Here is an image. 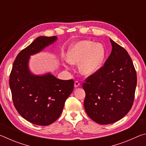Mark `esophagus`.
<instances>
[{"mask_svg": "<svg viewBox=\"0 0 146 146\" xmlns=\"http://www.w3.org/2000/svg\"><path fill=\"white\" fill-rule=\"evenodd\" d=\"M80 83H79L78 81H75V84H74V86H75V88H78L80 86Z\"/></svg>", "mask_w": 146, "mask_h": 146, "instance_id": "1", "label": "esophagus"}]
</instances>
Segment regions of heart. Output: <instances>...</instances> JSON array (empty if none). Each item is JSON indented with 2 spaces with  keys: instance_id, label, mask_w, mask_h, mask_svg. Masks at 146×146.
Returning a JSON list of instances; mask_svg holds the SVG:
<instances>
[{
  "instance_id": "1",
  "label": "heart",
  "mask_w": 146,
  "mask_h": 146,
  "mask_svg": "<svg viewBox=\"0 0 146 146\" xmlns=\"http://www.w3.org/2000/svg\"><path fill=\"white\" fill-rule=\"evenodd\" d=\"M105 56L103 46L90 40L78 42L70 47L67 54L68 62L79 64L83 75H91L99 70Z\"/></svg>"
}]
</instances>
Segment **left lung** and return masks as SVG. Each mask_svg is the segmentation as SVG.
<instances>
[{
    "mask_svg": "<svg viewBox=\"0 0 146 146\" xmlns=\"http://www.w3.org/2000/svg\"><path fill=\"white\" fill-rule=\"evenodd\" d=\"M112 51L104 65L83 84L84 105L91 120L114 123L129 111L135 98L137 73L127 51L110 39Z\"/></svg>",
    "mask_w": 146,
    "mask_h": 146,
    "instance_id": "1",
    "label": "left lung"
}]
</instances>
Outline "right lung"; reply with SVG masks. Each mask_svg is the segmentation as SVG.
<instances>
[{
    "instance_id": "1",
    "label": "right lung",
    "mask_w": 146,
    "mask_h": 146,
    "mask_svg": "<svg viewBox=\"0 0 146 146\" xmlns=\"http://www.w3.org/2000/svg\"><path fill=\"white\" fill-rule=\"evenodd\" d=\"M56 39V36L36 38L18 54L9 76L15 108L24 119L38 125H48L58 119L74 88L72 79L60 80L51 73L35 75L29 70V56Z\"/></svg>"
}]
</instances>
